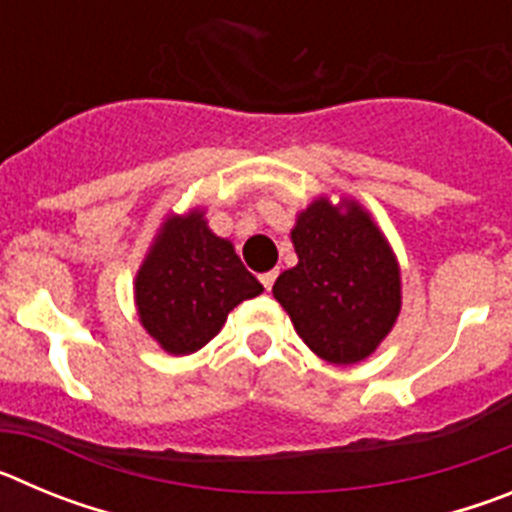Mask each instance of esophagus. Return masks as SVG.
Listing matches in <instances>:
<instances>
[{
	"mask_svg": "<svg viewBox=\"0 0 512 512\" xmlns=\"http://www.w3.org/2000/svg\"><path fill=\"white\" fill-rule=\"evenodd\" d=\"M277 274H279V271L277 269H274V271H266V274H261V284H264V289H266V292H269V289L271 287H274V279H277Z\"/></svg>",
	"mask_w": 512,
	"mask_h": 512,
	"instance_id": "1",
	"label": "esophagus"
}]
</instances>
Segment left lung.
<instances>
[{
	"mask_svg": "<svg viewBox=\"0 0 512 512\" xmlns=\"http://www.w3.org/2000/svg\"><path fill=\"white\" fill-rule=\"evenodd\" d=\"M297 266L279 274L274 297L302 341L330 364L366 359L400 312V269L372 217L328 200L300 212L292 230Z\"/></svg>",
	"mask_w": 512,
	"mask_h": 512,
	"instance_id": "left-lung-1",
	"label": "left lung"
}]
</instances>
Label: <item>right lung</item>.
Returning <instances> with one entry per match:
<instances>
[{"label":"right lung","mask_w":512,"mask_h":512,"mask_svg":"<svg viewBox=\"0 0 512 512\" xmlns=\"http://www.w3.org/2000/svg\"><path fill=\"white\" fill-rule=\"evenodd\" d=\"M261 292L233 243L217 238L202 212L166 220L135 279L140 323L174 356L200 351L235 305Z\"/></svg>","instance_id":"1"}]
</instances>
